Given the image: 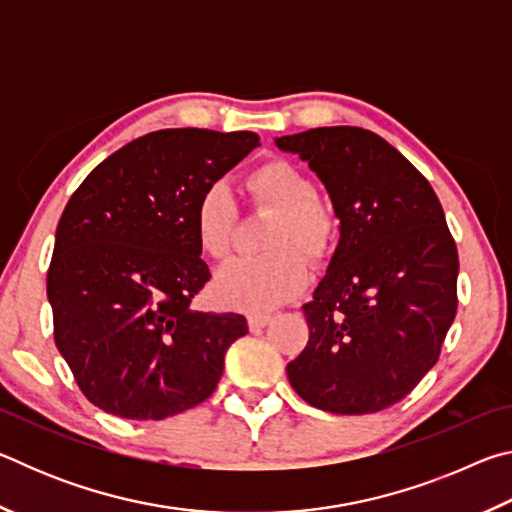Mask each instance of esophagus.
<instances>
[{
    "instance_id": "obj_1",
    "label": "esophagus",
    "mask_w": 512,
    "mask_h": 512,
    "mask_svg": "<svg viewBox=\"0 0 512 512\" xmlns=\"http://www.w3.org/2000/svg\"><path fill=\"white\" fill-rule=\"evenodd\" d=\"M268 323H271V314H250V316H248V327H250V329L266 327Z\"/></svg>"
}]
</instances>
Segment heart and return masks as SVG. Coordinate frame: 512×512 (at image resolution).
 <instances>
[{
	"label": "heart",
	"instance_id": "obj_1",
	"mask_svg": "<svg viewBox=\"0 0 512 512\" xmlns=\"http://www.w3.org/2000/svg\"><path fill=\"white\" fill-rule=\"evenodd\" d=\"M246 187L255 210L275 214L266 232L262 257L235 259L214 277V300L225 309L264 314L300 296L309 273L305 259L323 266L341 237V216L332 201L316 194L307 171L284 158H271L248 173ZM196 244L207 257L225 259L235 244L239 207L230 187L214 180L194 205Z\"/></svg>",
	"mask_w": 512,
	"mask_h": 512
}]
</instances>
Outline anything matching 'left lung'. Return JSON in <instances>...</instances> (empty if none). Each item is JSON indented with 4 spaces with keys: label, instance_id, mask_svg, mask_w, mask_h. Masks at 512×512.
I'll return each mask as SVG.
<instances>
[{
    "label": "left lung",
    "instance_id": "left-lung-1",
    "mask_svg": "<svg viewBox=\"0 0 512 512\" xmlns=\"http://www.w3.org/2000/svg\"><path fill=\"white\" fill-rule=\"evenodd\" d=\"M323 180L341 239L314 300L305 350L287 366L302 400L339 415L404 400L436 366L456 316L458 250L429 180L357 126L275 140Z\"/></svg>",
    "mask_w": 512,
    "mask_h": 512
}]
</instances>
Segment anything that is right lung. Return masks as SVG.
Masks as SVG:
<instances>
[{
	"mask_svg": "<svg viewBox=\"0 0 512 512\" xmlns=\"http://www.w3.org/2000/svg\"><path fill=\"white\" fill-rule=\"evenodd\" d=\"M255 146L250 131H155L103 160L69 198L47 298L56 348L94 406L164 420L214 393L248 325L189 307L210 280L192 214L203 187Z\"/></svg>",
	"mask_w": 512,
	"mask_h": 512,
	"instance_id": "add662e5",
	"label": "right lung"
}]
</instances>
